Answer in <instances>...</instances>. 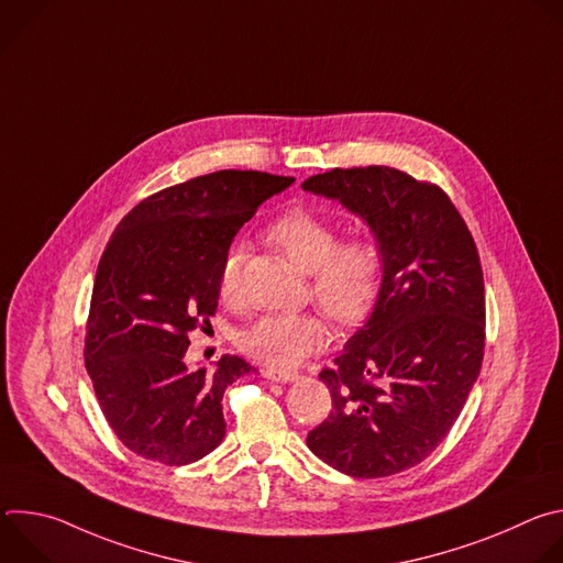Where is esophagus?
<instances>
[{"label":"esophagus","mask_w":563,"mask_h":563,"mask_svg":"<svg viewBox=\"0 0 563 563\" xmlns=\"http://www.w3.org/2000/svg\"><path fill=\"white\" fill-rule=\"evenodd\" d=\"M263 376L269 378V380H276V383H289V380L298 378L296 372H289V369H274V367H265V369H263Z\"/></svg>","instance_id":"esophagus-1"}]
</instances>
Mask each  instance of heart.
Listing matches in <instances>:
<instances>
[{
	"label": "heart",
	"instance_id": "b5f03b06",
	"mask_svg": "<svg viewBox=\"0 0 563 563\" xmlns=\"http://www.w3.org/2000/svg\"><path fill=\"white\" fill-rule=\"evenodd\" d=\"M267 238L302 272L311 296L343 325L361 320L374 305L383 278V247L374 235L341 240V229L307 211H289L272 222ZM245 250L233 243L218 267V294L235 302L243 294ZM328 325L316 311H269L240 330L238 345L272 367H294L328 343Z\"/></svg>",
	"mask_w": 563,
	"mask_h": 563
}]
</instances>
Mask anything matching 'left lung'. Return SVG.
<instances>
[{"mask_svg": "<svg viewBox=\"0 0 563 563\" xmlns=\"http://www.w3.org/2000/svg\"><path fill=\"white\" fill-rule=\"evenodd\" d=\"M305 191L341 200L383 247L367 323L320 372L332 412L307 448L356 478L428 459L459 419L486 347V289L474 238L450 196L391 167L332 169Z\"/></svg>", "mask_w": 563, "mask_h": 563, "instance_id": "left-lung-1", "label": "left lung"}]
</instances>
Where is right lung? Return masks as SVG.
Segmentation results:
<instances>
[{
	"label": "right lung",
	"mask_w": 563,
	"mask_h": 563,
	"mask_svg": "<svg viewBox=\"0 0 563 563\" xmlns=\"http://www.w3.org/2000/svg\"><path fill=\"white\" fill-rule=\"evenodd\" d=\"M294 178L216 172L135 205L100 258L85 363L104 419L142 459L187 465L224 437L222 394L254 367L224 354L189 369V336L218 307V267L233 235Z\"/></svg>",
	"instance_id": "add662e5"
}]
</instances>
